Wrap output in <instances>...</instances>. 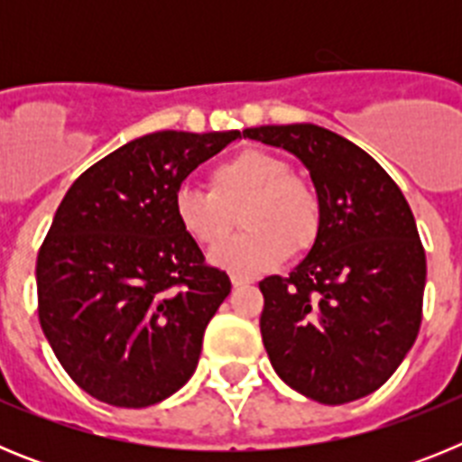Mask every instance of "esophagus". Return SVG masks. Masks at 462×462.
<instances>
[{"label": "esophagus", "instance_id": "obj_1", "mask_svg": "<svg viewBox=\"0 0 462 462\" xmlns=\"http://www.w3.org/2000/svg\"><path fill=\"white\" fill-rule=\"evenodd\" d=\"M231 284H234V287H247V284H252V280L243 275H231Z\"/></svg>", "mask_w": 462, "mask_h": 462}]
</instances>
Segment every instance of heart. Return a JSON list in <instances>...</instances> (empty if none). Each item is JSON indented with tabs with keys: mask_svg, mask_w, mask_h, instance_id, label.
Instances as JSON below:
<instances>
[{
	"mask_svg": "<svg viewBox=\"0 0 462 462\" xmlns=\"http://www.w3.org/2000/svg\"><path fill=\"white\" fill-rule=\"evenodd\" d=\"M289 171L287 159L271 150H238L212 166L210 189L175 191V222L196 245L212 250L230 233L238 211L245 231L212 252V263L243 277L273 271L289 254L312 250L324 224L319 194Z\"/></svg>",
	"mask_w": 462,
	"mask_h": 462,
	"instance_id": "obj_1",
	"label": "heart"
}]
</instances>
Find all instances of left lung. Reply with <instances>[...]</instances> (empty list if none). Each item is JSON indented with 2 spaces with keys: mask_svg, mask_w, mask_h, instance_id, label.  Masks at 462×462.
Returning a JSON list of instances; mask_svg holds the SVG:
<instances>
[{
  "mask_svg": "<svg viewBox=\"0 0 462 462\" xmlns=\"http://www.w3.org/2000/svg\"><path fill=\"white\" fill-rule=\"evenodd\" d=\"M245 136L296 154L324 208L319 240L296 271L259 282L273 368L324 405L373 393L423 317L426 252L410 203L365 150L324 126L268 125Z\"/></svg>",
  "mask_w": 462,
  "mask_h": 462,
  "instance_id": "8db88e82",
  "label": "left lung"
}]
</instances>
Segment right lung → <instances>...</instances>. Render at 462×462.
Returning a JSON list of instances; mask_svg holds the SVG:
<instances>
[{
  "label": "right lung",
  "instance_id": "obj_1",
  "mask_svg": "<svg viewBox=\"0 0 462 462\" xmlns=\"http://www.w3.org/2000/svg\"><path fill=\"white\" fill-rule=\"evenodd\" d=\"M240 132H157L69 187L36 259L39 321L92 398L148 407L185 386L231 280L178 226L182 180Z\"/></svg>",
  "mask_w": 462,
  "mask_h": 462
}]
</instances>
